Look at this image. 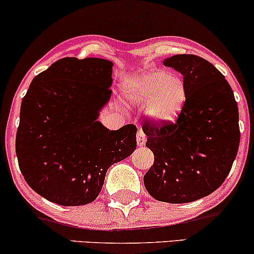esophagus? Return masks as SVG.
<instances>
[{
    "mask_svg": "<svg viewBox=\"0 0 254 254\" xmlns=\"http://www.w3.org/2000/svg\"><path fill=\"white\" fill-rule=\"evenodd\" d=\"M136 139H137V145H138V147H142V145L145 144L147 138H145V133L143 132V131L138 130V132H137V135H136Z\"/></svg>",
    "mask_w": 254,
    "mask_h": 254,
    "instance_id": "esophagus-1",
    "label": "esophagus"
}]
</instances>
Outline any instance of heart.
<instances>
[{"label": "heart", "instance_id": "heart-1", "mask_svg": "<svg viewBox=\"0 0 254 254\" xmlns=\"http://www.w3.org/2000/svg\"><path fill=\"white\" fill-rule=\"evenodd\" d=\"M123 89L127 100L144 105V115L160 127L177 121L188 98L183 78L165 70H149L127 77Z\"/></svg>", "mask_w": 254, "mask_h": 254}]
</instances>
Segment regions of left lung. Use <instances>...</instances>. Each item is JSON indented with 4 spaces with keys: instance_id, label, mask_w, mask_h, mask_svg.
<instances>
[{
    "instance_id": "left-lung-1",
    "label": "left lung",
    "mask_w": 254,
    "mask_h": 254,
    "mask_svg": "<svg viewBox=\"0 0 254 254\" xmlns=\"http://www.w3.org/2000/svg\"><path fill=\"white\" fill-rule=\"evenodd\" d=\"M184 76L188 98L176 123L143 122L154 164L143 178L151 197L189 203L217 190L229 174L240 143L239 110L229 83L196 55L164 61Z\"/></svg>"
}]
</instances>
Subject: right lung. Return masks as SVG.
Wrapping results in <instances>:
<instances>
[{"label": "right lung", "mask_w": 254, "mask_h": 254, "mask_svg": "<svg viewBox=\"0 0 254 254\" xmlns=\"http://www.w3.org/2000/svg\"><path fill=\"white\" fill-rule=\"evenodd\" d=\"M111 61L65 57L33 78L20 109L15 150L26 183L65 206L95 199L106 172L136 149L133 124L98 121L112 90Z\"/></svg>", "instance_id": "right-lung-1"}]
</instances>
